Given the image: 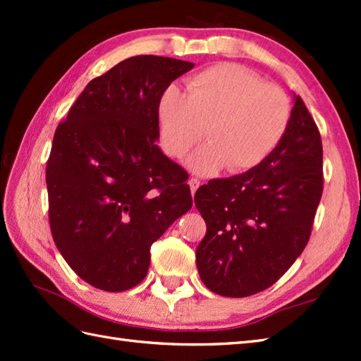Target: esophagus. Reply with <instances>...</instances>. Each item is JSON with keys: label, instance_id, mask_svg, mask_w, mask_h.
<instances>
[{"label": "esophagus", "instance_id": "esophagus-1", "mask_svg": "<svg viewBox=\"0 0 361 361\" xmlns=\"http://www.w3.org/2000/svg\"><path fill=\"white\" fill-rule=\"evenodd\" d=\"M188 183H189V186H190V192L195 194L197 189L200 188V181H198L197 178H190Z\"/></svg>", "mask_w": 361, "mask_h": 361}]
</instances>
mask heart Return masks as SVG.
Returning a JSON list of instances; mask_svg holds the SVG:
<instances>
[{"label": "heart", "mask_w": 361, "mask_h": 361, "mask_svg": "<svg viewBox=\"0 0 361 361\" xmlns=\"http://www.w3.org/2000/svg\"><path fill=\"white\" fill-rule=\"evenodd\" d=\"M159 140L172 158L190 157V171L209 175L255 169L271 155L286 135L290 102L283 91L235 63H219L195 74L188 93L169 87L158 102Z\"/></svg>", "instance_id": "b5f03b06"}]
</instances>
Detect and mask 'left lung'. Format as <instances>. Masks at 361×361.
I'll list each match as a JSON object with an SVG mask.
<instances>
[{
    "mask_svg": "<svg viewBox=\"0 0 361 361\" xmlns=\"http://www.w3.org/2000/svg\"><path fill=\"white\" fill-rule=\"evenodd\" d=\"M286 135L262 164L198 188L206 221L197 268L211 291L256 295L301 256L323 194V144L302 99L293 94Z\"/></svg>",
    "mask_w": 361,
    "mask_h": 361,
    "instance_id": "obj_1",
    "label": "left lung"
}]
</instances>
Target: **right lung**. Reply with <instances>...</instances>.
Masks as SVG:
<instances>
[{"mask_svg":"<svg viewBox=\"0 0 361 361\" xmlns=\"http://www.w3.org/2000/svg\"><path fill=\"white\" fill-rule=\"evenodd\" d=\"M192 68L158 56L122 60L88 83L56 130L46 166L51 233L90 286H137L152 243L192 208L186 171L157 144L159 97Z\"/></svg>","mask_w":361,"mask_h":361,"instance_id":"1","label":"right lung"}]
</instances>
